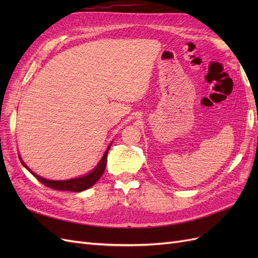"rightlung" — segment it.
<instances>
[{
    "label": "right lung",
    "mask_w": 258,
    "mask_h": 258,
    "mask_svg": "<svg viewBox=\"0 0 258 258\" xmlns=\"http://www.w3.org/2000/svg\"><path fill=\"white\" fill-rule=\"evenodd\" d=\"M112 145V142L110 143V145L107 146L106 151L103 155V157L101 158L100 162L97 165V167L93 169L91 172H89L88 174H86L84 176H81V177H76V178H72V179H67V181H51V179H46L40 175L35 174L33 171H31L25 162H23V160L21 159L20 155H19V159L21 161V163L23 165V167L27 168L31 173H32L34 175V177H36L38 181H40L42 184H44L45 186L49 187V188H52V189H56V190H67V191H83V190H86L90 188V187L92 185H95L100 177L102 176L104 170H105V167H106V161H107V153H108V150H110V147Z\"/></svg>",
    "instance_id": "add662e5"
}]
</instances>
